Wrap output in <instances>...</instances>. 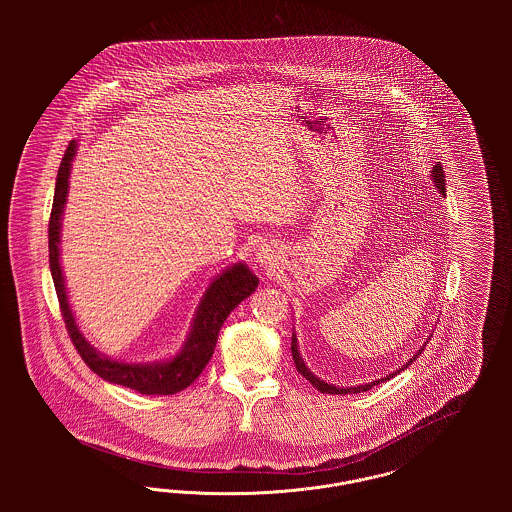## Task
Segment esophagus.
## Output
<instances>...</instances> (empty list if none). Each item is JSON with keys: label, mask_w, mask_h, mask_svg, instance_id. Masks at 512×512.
<instances>
[{"label": "esophagus", "mask_w": 512, "mask_h": 512, "mask_svg": "<svg viewBox=\"0 0 512 512\" xmlns=\"http://www.w3.org/2000/svg\"><path fill=\"white\" fill-rule=\"evenodd\" d=\"M257 261L265 267H272L276 263V249L272 245H263L257 253Z\"/></svg>", "instance_id": "esophagus-1"}]
</instances>
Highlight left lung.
I'll list each match as a JSON object with an SVG mask.
<instances>
[{"label": "left lung", "instance_id": "8db88e82", "mask_svg": "<svg viewBox=\"0 0 512 512\" xmlns=\"http://www.w3.org/2000/svg\"><path fill=\"white\" fill-rule=\"evenodd\" d=\"M432 178H434V182H436V186H438L439 194L445 195V172H443V167H441V163H436L434 165V171H432ZM420 351H424V349H420ZM420 351H418V355H420ZM292 355H293V363H295V368H297V372L301 374V376H305V380H309L318 391H322V393H332V395H345V393H361V391L372 390L374 386H378L380 382H384V380H390L393 378L399 370H403V368H407V366L413 363V359H416L418 355H414L413 359L409 361V365L403 366V368H399L395 374H390V376H386V378H382V380H376V382H370V384H365V386H357V388H336V386H330V384H326L324 380H318L317 376L305 366L303 363V359L299 357V351H297V338H295V334H293L292 338Z\"/></svg>", "mask_w": 512, "mask_h": 512}]
</instances>
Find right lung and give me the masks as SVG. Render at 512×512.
I'll return each mask as SVG.
<instances>
[{
	"label": "right lung",
	"instance_id": "obj_1",
	"mask_svg": "<svg viewBox=\"0 0 512 512\" xmlns=\"http://www.w3.org/2000/svg\"><path fill=\"white\" fill-rule=\"evenodd\" d=\"M76 142H71L65 151V157L59 165L57 182H55V195H53V207L49 217V268L55 284V292L59 299L61 317L65 320V328L69 332V338L73 341L78 355L82 361L90 366L98 376L107 382L119 384L124 388L144 393V395H172L188 388L195 378L201 374V370L209 363L217 338H219L220 326L230 315V311L236 309L238 303H242L245 297L255 292L259 278L245 267L236 265L222 272L219 278L209 286L207 293L203 295V301L199 305L197 317L194 320L192 334L186 341L184 349L169 361V363H157V365H130L111 361L82 338L73 313L69 309L67 292H65V280L59 265V228H61V215L67 201L69 190V174L73 163Z\"/></svg>",
	"mask_w": 512,
	"mask_h": 512
}]
</instances>
